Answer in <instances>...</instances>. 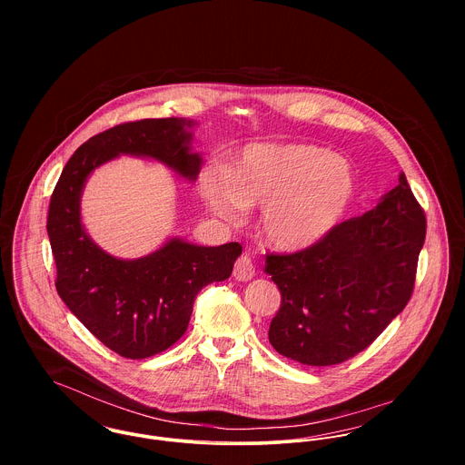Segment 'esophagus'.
<instances>
[{
    "label": "esophagus",
    "mask_w": 465,
    "mask_h": 465,
    "mask_svg": "<svg viewBox=\"0 0 465 465\" xmlns=\"http://www.w3.org/2000/svg\"><path fill=\"white\" fill-rule=\"evenodd\" d=\"M232 275H234L238 281H249V279H252V277L256 275V266H254L252 258H251L247 252L242 254V256L236 260Z\"/></svg>",
    "instance_id": "esophagus-1"
}]
</instances>
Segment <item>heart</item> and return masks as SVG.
I'll use <instances>...</instances> for the list:
<instances>
[{"mask_svg":"<svg viewBox=\"0 0 465 465\" xmlns=\"http://www.w3.org/2000/svg\"><path fill=\"white\" fill-rule=\"evenodd\" d=\"M207 205L227 220L245 207H263L260 227L266 242L295 252L321 242L341 218L354 193L349 163L304 143L247 146L231 168L211 164L200 175Z\"/></svg>","mask_w":465,"mask_h":465,"instance_id":"1","label":"heart"}]
</instances>
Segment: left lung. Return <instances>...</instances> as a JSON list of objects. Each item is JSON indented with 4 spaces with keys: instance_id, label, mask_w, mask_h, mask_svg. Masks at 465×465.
I'll return each instance as SVG.
<instances>
[{
    "instance_id": "8db88e82",
    "label": "left lung",
    "mask_w": 465,
    "mask_h": 465,
    "mask_svg": "<svg viewBox=\"0 0 465 465\" xmlns=\"http://www.w3.org/2000/svg\"><path fill=\"white\" fill-rule=\"evenodd\" d=\"M424 238V211L399 173L374 209L334 225L315 245L268 252L265 272L281 292L268 330L273 349L313 367L367 349L408 304Z\"/></svg>"
}]
</instances>
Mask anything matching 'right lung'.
<instances>
[{
  "mask_svg": "<svg viewBox=\"0 0 465 465\" xmlns=\"http://www.w3.org/2000/svg\"><path fill=\"white\" fill-rule=\"evenodd\" d=\"M192 125L159 118L96 134L71 155L52 193L46 229L57 293L89 331L124 358L143 360L173 345L188 330L197 293L231 275L242 245L199 247L173 238L144 258L118 260L84 231L80 195L89 173L120 153L157 159L195 181L202 159L190 146L186 129Z\"/></svg>",
  "mask_w": 465,
  "mask_h": 465,
  "instance_id": "1",
  "label": "right lung"
}]
</instances>
